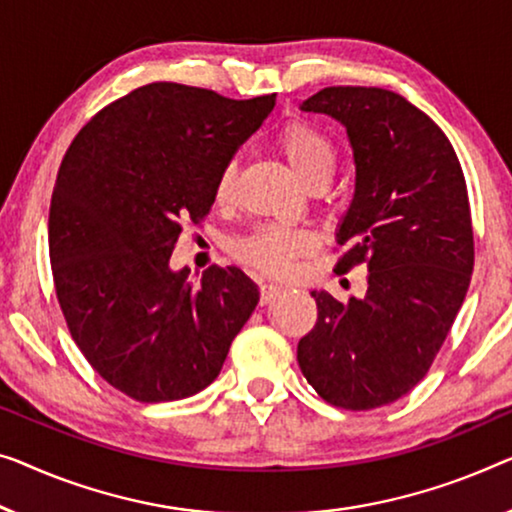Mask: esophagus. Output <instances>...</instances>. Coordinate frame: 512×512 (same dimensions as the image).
<instances>
[{
	"label": "esophagus",
	"instance_id": "obj_1",
	"mask_svg": "<svg viewBox=\"0 0 512 512\" xmlns=\"http://www.w3.org/2000/svg\"><path fill=\"white\" fill-rule=\"evenodd\" d=\"M280 294H282V287L280 285H271V282H264V285L259 287V303H262V305L271 303Z\"/></svg>",
	"mask_w": 512,
	"mask_h": 512
}]
</instances>
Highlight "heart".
<instances>
[{
	"instance_id": "b5f03b06",
	"label": "heart",
	"mask_w": 512,
	"mask_h": 512,
	"mask_svg": "<svg viewBox=\"0 0 512 512\" xmlns=\"http://www.w3.org/2000/svg\"><path fill=\"white\" fill-rule=\"evenodd\" d=\"M276 147L294 167L308 188H322L335 170V144L322 128L308 119H292L276 135ZM236 188V163L227 160L213 186V200L230 204ZM317 246V236L303 227L259 225L253 232L234 241L232 253L243 264L271 276H285L294 269L299 257L310 255Z\"/></svg>"
}]
</instances>
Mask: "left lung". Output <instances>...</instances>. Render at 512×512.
<instances>
[{
    "instance_id": "left-lung-1",
    "label": "left lung",
    "mask_w": 512,
    "mask_h": 512,
    "mask_svg": "<svg viewBox=\"0 0 512 512\" xmlns=\"http://www.w3.org/2000/svg\"><path fill=\"white\" fill-rule=\"evenodd\" d=\"M301 108L345 124L356 190L338 232L335 273L368 266V292L342 303L312 292L317 322L296 349L333 407L368 411L421 381L467 296L474 227L460 160L444 131L379 87H326Z\"/></svg>"
}]
</instances>
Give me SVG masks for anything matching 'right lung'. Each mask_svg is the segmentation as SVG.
Masks as SVG:
<instances>
[{
  "label": "right lung",
  "instance_id": "1",
  "mask_svg": "<svg viewBox=\"0 0 512 512\" xmlns=\"http://www.w3.org/2000/svg\"><path fill=\"white\" fill-rule=\"evenodd\" d=\"M273 105L276 94L151 82L96 112L61 160L48 220L57 299L91 368L128 398L200 393L253 315L259 292L241 269L209 266L193 285L170 255Z\"/></svg>",
  "mask_w": 512,
  "mask_h": 512
}]
</instances>
